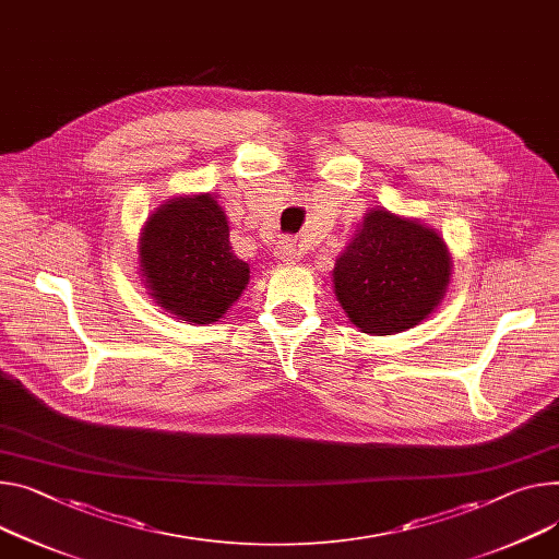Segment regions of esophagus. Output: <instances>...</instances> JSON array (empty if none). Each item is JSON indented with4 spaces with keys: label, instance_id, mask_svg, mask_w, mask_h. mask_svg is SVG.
<instances>
[{
    "label": "esophagus",
    "instance_id": "esophagus-1",
    "mask_svg": "<svg viewBox=\"0 0 559 559\" xmlns=\"http://www.w3.org/2000/svg\"><path fill=\"white\" fill-rule=\"evenodd\" d=\"M275 257L284 264H295L299 260V248L293 239H282L275 248Z\"/></svg>",
    "mask_w": 559,
    "mask_h": 559
}]
</instances>
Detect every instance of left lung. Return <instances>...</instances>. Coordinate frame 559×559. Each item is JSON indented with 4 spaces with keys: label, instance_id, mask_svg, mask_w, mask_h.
I'll return each instance as SVG.
<instances>
[{
    "label": "left lung",
    "instance_id": "obj_1",
    "mask_svg": "<svg viewBox=\"0 0 559 559\" xmlns=\"http://www.w3.org/2000/svg\"><path fill=\"white\" fill-rule=\"evenodd\" d=\"M452 254L420 219L371 207L331 271L333 290L362 333L394 335L435 313L448 293Z\"/></svg>",
    "mask_w": 559,
    "mask_h": 559
}]
</instances>
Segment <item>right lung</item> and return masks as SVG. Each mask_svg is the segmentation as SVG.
<instances>
[{
  "label": "right lung",
  "mask_w": 559,
  "mask_h": 559,
  "mask_svg": "<svg viewBox=\"0 0 559 559\" xmlns=\"http://www.w3.org/2000/svg\"><path fill=\"white\" fill-rule=\"evenodd\" d=\"M139 273L156 307L194 324L219 322L250 282V266L233 252L226 212L207 192L171 197L150 214Z\"/></svg>",
  "instance_id": "right-lung-1"
}]
</instances>
